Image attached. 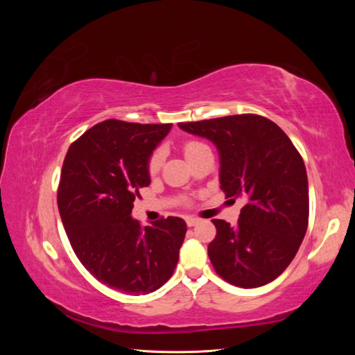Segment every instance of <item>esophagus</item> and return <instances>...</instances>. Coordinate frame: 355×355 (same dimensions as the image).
Here are the masks:
<instances>
[{
  "mask_svg": "<svg viewBox=\"0 0 355 355\" xmlns=\"http://www.w3.org/2000/svg\"><path fill=\"white\" fill-rule=\"evenodd\" d=\"M200 222V219L196 218H187V225L188 227H196V225Z\"/></svg>",
  "mask_w": 355,
  "mask_h": 355,
  "instance_id": "obj_1",
  "label": "esophagus"
}]
</instances>
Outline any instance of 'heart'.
<instances>
[{
  "mask_svg": "<svg viewBox=\"0 0 355 355\" xmlns=\"http://www.w3.org/2000/svg\"><path fill=\"white\" fill-rule=\"evenodd\" d=\"M202 148H206V145L201 144V142H197V141H192V142L185 144L184 154H185L187 158H191L192 155H194L196 153H198L200 149H202ZM161 164H163V153L155 151L148 159V173L149 175L158 173L159 168H161Z\"/></svg>",
  "mask_w": 355,
  "mask_h": 355,
  "instance_id": "1",
  "label": "heart"
}]
</instances>
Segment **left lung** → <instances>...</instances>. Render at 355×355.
Listing matches in <instances>:
<instances>
[{
  "mask_svg": "<svg viewBox=\"0 0 355 355\" xmlns=\"http://www.w3.org/2000/svg\"><path fill=\"white\" fill-rule=\"evenodd\" d=\"M179 127L216 145L220 189L232 201H245L235 227L213 219L216 237L207 252L214 271L243 288L275 280L293 261L308 228L302 157L282 128L261 115H228Z\"/></svg>",
  "mask_w": 355,
  "mask_h": 355,
  "instance_id": "8db88e82",
  "label": "left lung"
}]
</instances>
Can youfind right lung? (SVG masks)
<instances>
[{
  "label": "right lung",
  "instance_id": "add662e5",
  "mask_svg": "<svg viewBox=\"0 0 355 355\" xmlns=\"http://www.w3.org/2000/svg\"><path fill=\"white\" fill-rule=\"evenodd\" d=\"M170 128L102 121L69 146L62 166L58 207L75 254L96 280L127 295L163 286L185 239L180 218L145 228L132 218L139 189L151 184L148 159Z\"/></svg>",
  "mask_w": 355,
  "mask_h": 355
}]
</instances>
